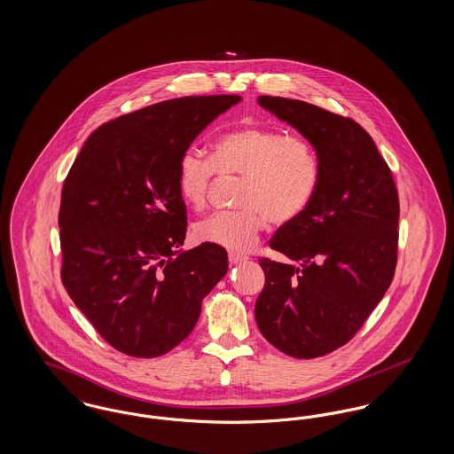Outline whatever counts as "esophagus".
<instances>
[{"mask_svg": "<svg viewBox=\"0 0 454 454\" xmlns=\"http://www.w3.org/2000/svg\"><path fill=\"white\" fill-rule=\"evenodd\" d=\"M228 259H230V263H231V265H237V263H241V262H247V257H245V255H239L237 252H230V254H228Z\"/></svg>", "mask_w": 454, "mask_h": 454, "instance_id": "esophagus-1", "label": "esophagus"}]
</instances>
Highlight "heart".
Wrapping results in <instances>:
<instances>
[{
	"label": "heart",
	"instance_id": "b5f03b06",
	"mask_svg": "<svg viewBox=\"0 0 454 454\" xmlns=\"http://www.w3.org/2000/svg\"><path fill=\"white\" fill-rule=\"evenodd\" d=\"M241 176L239 211L217 213L195 226V237L231 252L252 250L263 230L289 224L308 211L322 176L315 146L302 136L267 126H239L223 132L211 158L197 150L182 153L176 189L194 209H204L216 175Z\"/></svg>",
	"mask_w": 454,
	"mask_h": 454
}]
</instances>
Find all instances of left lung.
I'll return each instance as SVG.
<instances>
[{
    "mask_svg": "<svg viewBox=\"0 0 454 454\" xmlns=\"http://www.w3.org/2000/svg\"><path fill=\"white\" fill-rule=\"evenodd\" d=\"M315 146L322 176L300 219L282 224L260 259L255 302L262 335L284 354L320 357L347 344L383 300L395 276L398 192L372 137L356 121L282 97H259Z\"/></svg>",
    "mask_w": 454,
    "mask_h": 454,
    "instance_id": "left-lung-1",
    "label": "left lung"
}]
</instances>
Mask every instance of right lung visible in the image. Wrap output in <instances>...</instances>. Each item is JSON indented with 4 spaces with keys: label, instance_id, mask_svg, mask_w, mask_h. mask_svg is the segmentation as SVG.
<instances>
[{
    "label": "right lung",
    "instance_id": "obj_1",
    "mask_svg": "<svg viewBox=\"0 0 454 454\" xmlns=\"http://www.w3.org/2000/svg\"><path fill=\"white\" fill-rule=\"evenodd\" d=\"M238 95L182 97L108 121L66 176L59 207L66 291L110 346L158 357L194 330L228 272L226 250H176L187 231L178 158Z\"/></svg>",
    "mask_w": 454,
    "mask_h": 454
}]
</instances>
